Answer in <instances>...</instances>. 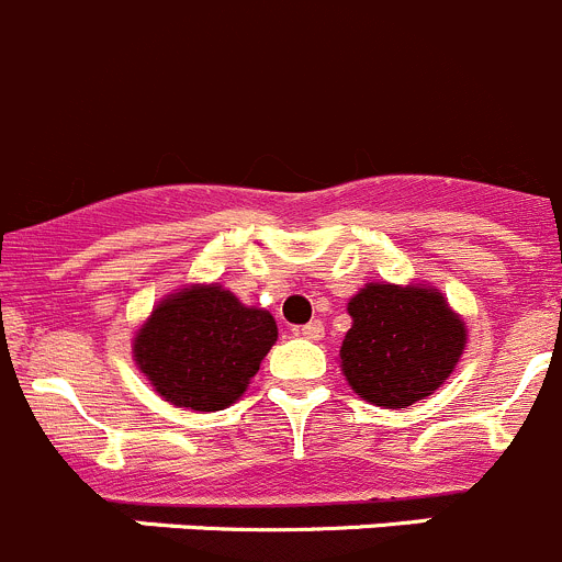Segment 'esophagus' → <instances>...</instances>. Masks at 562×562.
Returning a JSON list of instances; mask_svg holds the SVG:
<instances>
[{
  "mask_svg": "<svg viewBox=\"0 0 562 562\" xmlns=\"http://www.w3.org/2000/svg\"><path fill=\"white\" fill-rule=\"evenodd\" d=\"M323 331H326V328H323L321 321H312V323H306V326L295 328V334H301L303 339H321Z\"/></svg>",
  "mask_w": 562,
  "mask_h": 562,
  "instance_id": "obj_1",
  "label": "esophagus"
}]
</instances>
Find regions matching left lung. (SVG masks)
<instances>
[{
	"label": "left lung",
	"instance_id": "1",
	"mask_svg": "<svg viewBox=\"0 0 562 562\" xmlns=\"http://www.w3.org/2000/svg\"><path fill=\"white\" fill-rule=\"evenodd\" d=\"M353 326L339 348L359 398L387 409L424 401L451 375L465 348V323L424 284H368L348 303Z\"/></svg>",
	"mask_w": 562,
	"mask_h": 562
}]
</instances>
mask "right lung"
<instances>
[{"label": "right lung", "instance_id": "right-lung-1", "mask_svg": "<svg viewBox=\"0 0 562 562\" xmlns=\"http://www.w3.org/2000/svg\"><path fill=\"white\" fill-rule=\"evenodd\" d=\"M276 339L270 312L245 306L217 284H192L153 308L133 357L164 401L217 412L239 401Z\"/></svg>", "mask_w": 562, "mask_h": 562}]
</instances>
